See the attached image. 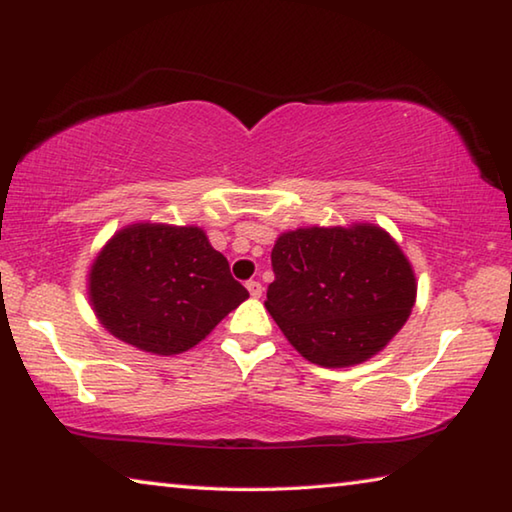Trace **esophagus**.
I'll list each match as a JSON object with an SVG mask.
<instances>
[{"mask_svg": "<svg viewBox=\"0 0 512 512\" xmlns=\"http://www.w3.org/2000/svg\"><path fill=\"white\" fill-rule=\"evenodd\" d=\"M246 289H248V293H250V296H253V298H259V296H262V291H264V287H262V284H259L257 280H248V282H246Z\"/></svg>", "mask_w": 512, "mask_h": 512, "instance_id": "1", "label": "esophagus"}]
</instances>
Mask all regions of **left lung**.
Returning a JSON list of instances; mask_svg holds the SVG:
<instances>
[{"label":"left lung","mask_w":512,"mask_h":512,"mask_svg":"<svg viewBox=\"0 0 512 512\" xmlns=\"http://www.w3.org/2000/svg\"><path fill=\"white\" fill-rule=\"evenodd\" d=\"M266 309L311 363L343 368L377 354L415 302V275L377 225L300 228L275 241Z\"/></svg>","instance_id":"8db88e82"}]
</instances>
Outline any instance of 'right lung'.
<instances>
[{
	"label": "right lung",
	"instance_id": "1",
	"mask_svg": "<svg viewBox=\"0 0 512 512\" xmlns=\"http://www.w3.org/2000/svg\"><path fill=\"white\" fill-rule=\"evenodd\" d=\"M248 298L201 228L137 223L101 250L90 300L112 336L153 354L203 341Z\"/></svg>",
	"mask_w": 512,
	"mask_h": 512
}]
</instances>
